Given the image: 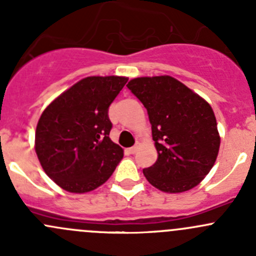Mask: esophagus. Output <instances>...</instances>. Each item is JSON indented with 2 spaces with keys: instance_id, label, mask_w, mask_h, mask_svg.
<instances>
[{
  "instance_id": "esophagus-1",
  "label": "esophagus",
  "mask_w": 256,
  "mask_h": 256,
  "mask_svg": "<svg viewBox=\"0 0 256 256\" xmlns=\"http://www.w3.org/2000/svg\"><path fill=\"white\" fill-rule=\"evenodd\" d=\"M138 150V144H135V146H132V147H130V148H128V152H130V154H135Z\"/></svg>"
}]
</instances>
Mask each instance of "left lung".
Returning <instances> with one entry per match:
<instances>
[{
  "instance_id": "1",
  "label": "left lung",
  "mask_w": 256,
  "mask_h": 256,
  "mask_svg": "<svg viewBox=\"0 0 256 256\" xmlns=\"http://www.w3.org/2000/svg\"><path fill=\"white\" fill-rule=\"evenodd\" d=\"M128 89L148 114L157 161L144 170L157 190L180 193L200 184L220 146L213 109L203 98L170 76L130 80Z\"/></svg>"
}]
</instances>
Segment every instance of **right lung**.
I'll use <instances>...</instances> for the list:
<instances>
[{
  "mask_svg": "<svg viewBox=\"0 0 256 256\" xmlns=\"http://www.w3.org/2000/svg\"><path fill=\"white\" fill-rule=\"evenodd\" d=\"M126 76H88L44 109L34 148L47 176L70 193H86L106 182L124 157L109 138L110 104Z\"/></svg>",
  "mask_w": 256,
  "mask_h": 256,
  "instance_id": "add662e5",
  "label": "right lung"
}]
</instances>
